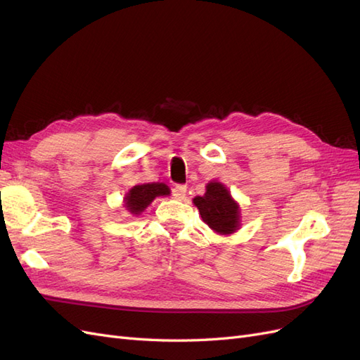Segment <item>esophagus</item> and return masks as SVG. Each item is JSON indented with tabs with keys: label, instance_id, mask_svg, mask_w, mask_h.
<instances>
[{
	"label": "esophagus",
	"instance_id": "obj_1",
	"mask_svg": "<svg viewBox=\"0 0 360 360\" xmlns=\"http://www.w3.org/2000/svg\"><path fill=\"white\" fill-rule=\"evenodd\" d=\"M171 192L176 200H184V197H186V186L184 184H174Z\"/></svg>",
	"mask_w": 360,
	"mask_h": 360
}]
</instances>
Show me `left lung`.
Wrapping results in <instances>:
<instances>
[{"instance_id": "8db88e82", "label": "left lung", "mask_w": 360, "mask_h": 360, "mask_svg": "<svg viewBox=\"0 0 360 360\" xmlns=\"http://www.w3.org/2000/svg\"><path fill=\"white\" fill-rule=\"evenodd\" d=\"M193 204L198 207L202 221L216 233L231 234L237 230L240 219L238 205L222 183L212 181L207 184L205 193L193 198Z\"/></svg>"}]
</instances>
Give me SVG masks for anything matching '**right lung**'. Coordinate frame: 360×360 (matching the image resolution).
Masks as SVG:
<instances>
[{"label": "right lung", "instance_id": "1", "mask_svg": "<svg viewBox=\"0 0 360 360\" xmlns=\"http://www.w3.org/2000/svg\"><path fill=\"white\" fill-rule=\"evenodd\" d=\"M169 195V188L163 183H146L138 184L129 191L126 197V207L132 214H139L147 209V205L156 197Z\"/></svg>", "mask_w": 360, "mask_h": 360}]
</instances>
